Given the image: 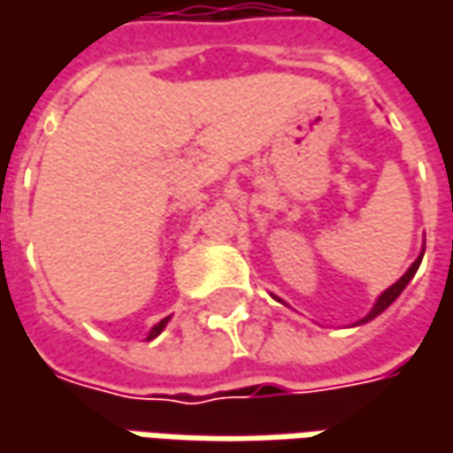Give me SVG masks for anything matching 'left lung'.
<instances>
[{"label":"left lung","mask_w":453,"mask_h":453,"mask_svg":"<svg viewBox=\"0 0 453 453\" xmlns=\"http://www.w3.org/2000/svg\"><path fill=\"white\" fill-rule=\"evenodd\" d=\"M421 259H424V254H421V257H418V259H416V262L411 265L409 270H406V274H403V277H401V280H398L395 285H391V288L386 289V292H383V295H380V297L375 300L373 310H371V312H368V315H365V318H363L360 322H368V320H373V318H378V315H380V312H383V310H386V307H388V304H391L393 300H395V297H398V295H401V292L406 289V285H409L411 280H413V274H416V270H418ZM360 322H356V325H360Z\"/></svg>","instance_id":"obj_1"}]
</instances>
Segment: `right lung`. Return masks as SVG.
<instances>
[{"label":"right lung","mask_w":453,"mask_h":453,"mask_svg":"<svg viewBox=\"0 0 453 453\" xmlns=\"http://www.w3.org/2000/svg\"><path fill=\"white\" fill-rule=\"evenodd\" d=\"M165 322H168V318H164V320L158 322V325H156V327L150 330V333H149V340L158 338V335H161V330H164V327H165Z\"/></svg>","instance_id":"1"}]
</instances>
